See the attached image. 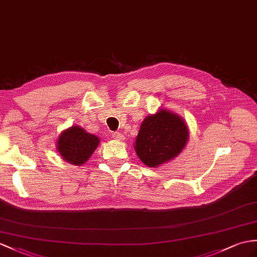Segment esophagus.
<instances>
[{
	"label": "esophagus",
	"instance_id": "esophagus-1",
	"mask_svg": "<svg viewBox=\"0 0 257 257\" xmlns=\"http://www.w3.org/2000/svg\"><path fill=\"white\" fill-rule=\"evenodd\" d=\"M112 137H113V139H115V140H117V141L124 140V135L121 134V133H118V132H115V133L112 134Z\"/></svg>",
	"mask_w": 257,
	"mask_h": 257
}]
</instances>
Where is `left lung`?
Here are the masks:
<instances>
[{"instance_id": "left-lung-1", "label": "left lung", "mask_w": 257, "mask_h": 257, "mask_svg": "<svg viewBox=\"0 0 257 257\" xmlns=\"http://www.w3.org/2000/svg\"><path fill=\"white\" fill-rule=\"evenodd\" d=\"M189 140V128L177 113L160 109L143 121L135 152L147 167L156 168L176 158Z\"/></svg>"}]
</instances>
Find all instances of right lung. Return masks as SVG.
Wrapping results in <instances>:
<instances>
[{"mask_svg":"<svg viewBox=\"0 0 257 257\" xmlns=\"http://www.w3.org/2000/svg\"><path fill=\"white\" fill-rule=\"evenodd\" d=\"M99 143V137L87 133L78 125H73L60 134L56 149L65 161L81 166L90 158Z\"/></svg>","mask_w":257,"mask_h":257,"instance_id":"1","label":"right lung"}]
</instances>
